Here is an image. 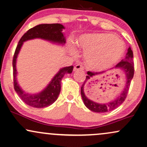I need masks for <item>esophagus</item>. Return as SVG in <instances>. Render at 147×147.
<instances>
[{"label": "esophagus", "instance_id": "1", "mask_svg": "<svg viewBox=\"0 0 147 147\" xmlns=\"http://www.w3.org/2000/svg\"><path fill=\"white\" fill-rule=\"evenodd\" d=\"M83 69H84V68H83V66L81 64H77L74 67V70L75 71H77V70H83Z\"/></svg>", "mask_w": 147, "mask_h": 147}]
</instances>
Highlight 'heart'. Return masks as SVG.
<instances>
[{
	"label": "heart",
	"mask_w": 147,
	"mask_h": 147,
	"mask_svg": "<svg viewBox=\"0 0 147 147\" xmlns=\"http://www.w3.org/2000/svg\"><path fill=\"white\" fill-rule=\"evenodd\" d=\"M77 46L85 52V60L90 69L105 70L116 64L124 51V42L119 37L108 33H89L81 35Z\"/></svg>",
	"instance_id": "heart-1"
}]
</instances>
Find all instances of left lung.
I'll return each mask as SVG.
<instances>
[{"label": "left lung", "mask_w": 147, "mask_h": 147, "mask_svg": "<svg viewBox=\"0 0 147 147\" xmlns=\"http://www.w3.org/2000/svg\"><path fill=\"white\" fill-rule=\"evenodd\" d=\"M113 68H119V69L123 70L126 76V83L124 90H123V92L121 93L117 99L113 100V101L106 104H99L88 99L84 93L85 85L87 84L90 81V79H92L96 76L101 75V74L103 73V72H87V76H86V79H85L84 82H83V84L81 86V94L83 100V103H84L85 107L87 109H90V111H94V112L96 113H106L108 112V111H113L115 109H116V108H117L119 106L121 105L124 102V100H125L126 97H127L128 91H129V86H130L131 79H133L134 74V65L133 62V52L130 47L128 48L127 53H126L125 59L122 60L120 62H119Z\"/></svg>", "instance_id": "obj_1"}]
</instances>
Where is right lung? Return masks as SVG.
Returning <instances> with one entry per match:
<instances>
[{
    "mask_svg": "<svg viewBox=\"0 0 147 147\" xmlns=\"http://www.w3.org/2000/svg\"><path fill=\"white\" fill-rule=\"evenodd\" d=\"M64 26L60 24H39L30 28L20 38L17 45L13 59V85L15 91L26 105L34 108H44L51 105L57 99L61 91V82L65 74L71 73L73 66L61 68L54 77L50 81L49 84L42 92L36 94H29L24 92L17 81L16 60L18 53L21 49L24 42L34 38H42L49 40L53 43L64 45L66 39L62 30Z\"/></svg>",
    "mask_w": 147,
    "mask_h": 147,
    "instance_id": "1",
    "label": "right lung"
}]
</instances>
